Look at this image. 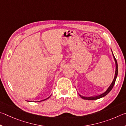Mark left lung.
I'll return each instance as SVG.
<instances>
[{"mask_svg": "<svg viewBox=\"0 0 126 126\" xmlns=\"http://www.w3.org/2000/svg\"><path fill=\"white\" fill-rule=\"evenodd\" d=\"M113 58L114 59V61H115V63H116V72H115V76H114V78L113 79V81H112V83L111 84V85L110 86V87H109V89L107 90V91L105 92L104 93H103L102 94H100V95L98 96H94V97H84V96H82L80 94H79L80 96L81 97V98L84 99V100H97V99L100 98L101 97H103L105 96L106 95H107V94L109 93V92L111 91V90L112 89V88L113 87V86L114 85V83H115L116 82V78L117 77V75H118V65H117V60L115 57H114V55L113 54Z\"/></svg>", "mask_w": 126, "mask_h": 126, "instance_id": "left-lung-1", "label": "left lung"}]
</instances>
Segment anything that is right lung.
Returning <instances> with one entry per match:
<instances>
[{
    "instance_id": "1",
    "label": "right lung",
    "mask_w": 126,
    "mask_h": 126,
    "mask_svg": "<svg viewBox=\"0 0 126 126\" xmlns=\"http://www.w3.org/2000/svg\"><path fill=\"white\" fill-rule=\"evenodd\" d=\"M50 97H48V98H46V99H45V100H42V101H44V100H46V99H48V98H49ZM38 102H39V101H38Z\"/></svg>"
}]
</instances>
